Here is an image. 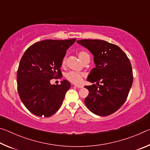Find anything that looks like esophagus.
Listing matches in <instances>:
<instances>
[{"label": "esophagus", "instance_id": "1", "mask_svg": "<svg viewBox=\"0 0 150 150\" xmlns=\"http://www.w3.org/2000/svg\"><path fill=\"white\" fill-rule=\"evenodd\" d=\"M75 87H77V88H83V85H74Z\"/></svg>", "mask_w": 150, "mask_h": 150}]
</instances>
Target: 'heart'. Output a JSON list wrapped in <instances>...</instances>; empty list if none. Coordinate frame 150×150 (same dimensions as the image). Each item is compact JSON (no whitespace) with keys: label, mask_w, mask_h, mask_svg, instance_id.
I'll use <instances>...</instances> for the list:
<instances>
[{"label":"heart","mask_w":150,"mask_h":150,"mask_svg":"<svg viewBox=\"0 0 150 150\" xmlns=\"http://www.w3.org/2000/svg\"><path fill=\"white\" fill-rule=\"evenodd\" d=\"M78 56L79 58L83 62L86 57L88 56V55L87 54V53H86L85 52H80L79 53ZM65 62L66 58H64V59H63L62 64L65 65ZM83 75L82 73H79L75 71H70L66 74V78L71 83H75V84H79V83L82 82L83 81Z\"/></svg>","instance_id":"b5f03b06"}]
</instances>
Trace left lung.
<instances>
[{
  "instance_id": "1",
  "label": "left lung",
  "mask_w": 150,
  "mask_h": 150,
  "mask_svg": "<svg viewBox=\"0 0 150 150\" xmlns=\"http://www.w3.org/2000/svg\"><path fill=\"white\" fill-rule=\"evenodd\" d=\"M94 56L95 67L87 81L95 85L85 86L89 91L85 98L88 110L98 116H108L118 110L125 102L133 83L130 60L117 45L100 40L77 41ZM99 85V84H98Z\"/></svg>"
}]
</instances>
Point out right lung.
Listing matches in <instances>:
<instances>
[{
	"instance_id": "right-lung-1",
	"label": "right lung",
	"mask_w": 150,
	"mask_h": 150,
	"mask_svg": "<svg viewBox=\"0 0 150 150\" xmlns=\"http://www.w3.org/2000/svg\"><path fill=\"white\" fill-rule=\"evenodd\" d=\"M75 40H42L30 46L22 55L17 72L18 92L34 115L49 117L62 106L71 83L64 79L59 85H52L50 80L62 77L63 59Z\"/></svg>"
}]
</instances>
